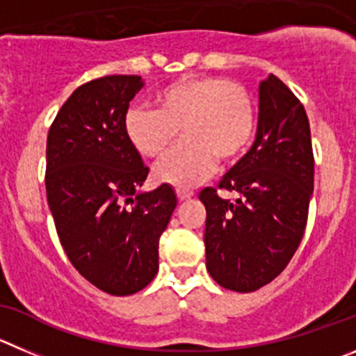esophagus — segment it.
Returning a JSON list of instances; mask_svg holds the SVG:
<instances>
[{
    "mask_svg": "<svg viewBox=\"0 0 356 356\" xmlns=\"http://www.w3.org/2000/svg\"><path fill=\"white\" fill-rule=\"evenodd\" d=\"M175 193H177V198H179V200H181V202L189 200V198L193 197V193H191L189 189H184V188H177V189H175Z\"/></svg>",
    "mask_w": 356,
    "mask_h": 356,
    "instance_id": "34e87169",
    "label": "esophagus"
}]
</instances>
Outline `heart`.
<instances>
[{
	"instance_id": "obj_1",
	"label": "heart",
	"mask_w": 356,
	"mask_h": 356,
	"mask_svg": "<svg viewBox=\"0 0 356 356\" xmlns=\"http://www.w3.org/2000/svg\"><path fill=\"white\" fill-rule=\"evenodd\" d=\"M154 103L156 111L128 108L122 129L129 145L149 159L167 156L181 129L184 145L154 170L163 184L191 188L214 172L216 159L237 161L253 140V96L223 77H182L159 89Z\"/></svg>"
}]
</instances>
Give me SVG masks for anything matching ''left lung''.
<instances>
[{"label": "left lung", "instance_id": "obj_1", "mask_svg": "<svg viewBox=\"0 0 356 356\" xmlns=\"http://www.w3.org/2000/svg\"><path fill=\"white\" fill-rule=\"evenodd\" d=\"M314 186L309 119L300 99L275 75L260 84L257 140L219 181L198 195L207 211L205 258L219 286L254 291L286 268L307 225Z\"/></svg>", "mask_w": 356, "mask_h": 356}]
</instances>
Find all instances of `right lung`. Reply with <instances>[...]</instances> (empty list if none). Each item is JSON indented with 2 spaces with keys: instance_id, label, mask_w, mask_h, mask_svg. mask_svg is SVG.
I'll use <instances>...</instances> for the list:
<instances>
[{
  "instance_id": "1",
  "label": "right lung",
  "mask_w": 356,
  "mask_h": 356,
  "mask_svg": "<svg viewBox=\"0 0 356 356\" xmlns=\"http://www.w3.org/2000/svg\"><path fill=\"white\" fill-rule=\"evenodd\" d=\"M138 75L86 82L59 108L47 137L49 209L66 257L105 293L133 295L158 274L159 237L177 205L168 184L140 193L149 168L122 119Z\"/></svg>"
}]
</instances>
